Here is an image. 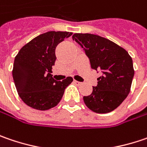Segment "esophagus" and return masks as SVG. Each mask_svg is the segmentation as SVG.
<instances>
[{
    "instance_id": "1",
    "label": "esophagus",
    "mask_w": 147,
    "mask_h": 147,
    "mask_svg": "<svg viewBox=\"0 0 147 147\" xmlns=\"http://www.w3.org/2000/svg\"><path fill=\"white\" fill-rule=\"evenodd\" d=\"M74 84H76L77 85H80L82 83H81V82H78V81H76V80H74Z\"/></svg>"
}]
</instances>
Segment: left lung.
<instances>
[{"label":"left lung","instance_id":"left-lung-1","mask_svg":"<svg viewBox=\"0 0 147 147\" xmlns=\"http://www.w3.org/2000/svg\"><path fill=\"white\" fill-rule=\"evenodd\" d=\"M73 40L83 48L92 69L101 70L98 85L89 96H84L86 106L97 113H107L126 99L134 77L131 57L113 41L92 34H74Z\"/></svg>","mask_w":147,"mask_h":147}]
</instances>
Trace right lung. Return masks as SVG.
Listing matches in <instances>:
<instances>
[{"mask_svg":"<svg viewBox=\"0 0 147 147\" xmlns=\"http://www.w3.org/2000/svg\"><path fill=\"white\" fill-rule=\"evenodd\" d=\"M71 32L49 31L27 43L15 58L12 75L20 98L29 107L48 110L60 102L65 88L73 82L67 77L57 81L52 77L57 45Z\"/></svg>","mask_w":147,"mask_h":147,"instance_id":"1","label":"right lung"}]
</instances>
